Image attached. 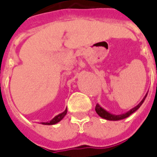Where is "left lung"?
Returning <instances> with one entry per match:
<instances>
[{
    "label": "left lung",
    "mask_w": 157,
    "mask_h": 157,
    "mask_svg": "<svg viewBox=\"0 0 157 157\" xmlns=\"http://www.w3.org/2000/svg\"><path fill=\"white\" fill-rule=\"evenodd\" d=\"M147 94L144 95V97L143 98V100H142L136 106H134V108H132L131 110H129V111H128V112H125V113H123V114H120V115L112 114V113H110V112H107V111H105L104 108H102L101 106L99 105V104H96V105H95V112H96V113H97L101 117H102V118H104V119L105 120H109V121H118V120L124 119V118H127L128 117H129L131 114H133L134 112H136L138 109L140 107L141 105L143 104V102L144 101V100L146 98Z\"/></svg>",
    "instance_id": "1"
}]
</instances>
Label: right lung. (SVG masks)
I'll list each match as a JSON object with an SVG mask.
<instances>
[{
	"mask_svg": "<svg viewBox=\"0 0 157 157\" xmlns=\"http://www.w3.org/2000/svg\"><path fill=\"white\" fill-rule=\"evenodd\" d=\"M67 109H65V111L63 112L62 113H60L58 115H56V116L54 117V118H52L50 122H46V123H40L41 124H44V125H54L56 123H59L61 120L63 119L64 117L66 116L67 114Z\"/></svg>",
	"mask_w": 157,
	"mask_h": 157,
	"instance_id": "obj_1",
	"label": "right lung"
}]
</instances>
